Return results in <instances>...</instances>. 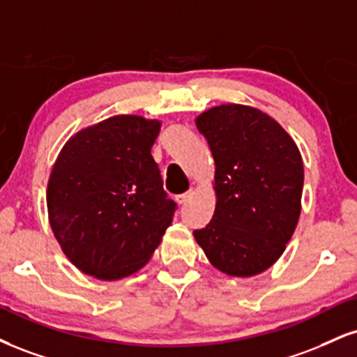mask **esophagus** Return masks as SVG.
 Instances as JSON below:
<instances>
[{
	"label": "esophagus",
	"mask_w": 357,
	"mask_h": 357,
	"mask_svg": "<svg viewBox=\"0 0 357 357\" xmlns=\"http://www.w3.org/2000/svg\"><path fill=\"white\" fill-rule=\"evenodd\" d=\"M191 196H192V191H186V192H183V195H178V196H176V203H178V204L188 203Z\"/></svg>",
	"instance_id": "esophagus-1"
}]
</instances>
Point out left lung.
Masks as SVG:
<instances>
[{
	"label": "left lung",
	"instance_id": "obj_1",
	"mask_svg": "<svg viewBox=\"0 0 357 357\" xmlns=\"http://www.w3.org/2000/svg\"><path fill=\"white\" fill-rule=\"evenodd\" d=\"M214 158L216 209L195 239L227 276L266 271L284 252L299 214L303 158L276 119L244 105H221L196 118Z\"/></svg>",
	"mask_w": 357,
	"mask_h": 357
}]
</instances>
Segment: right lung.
<instances>
[{"mask_svg": "<svg viewBox=\"0 0 357 357\" xmlns=\"http://www.w3.org/2000/svg\"><path fill=\"white\" fill-rule=\"evenodd\" d=\"M161 123L119 114L84 128L59 151L46 204L54 238L79 271L116 281L148 263L173 221L151 148Z\"/></svg>", "mask_w": 357, "mask_h": 357, "instance_id": "add662e5", "label": "right lung"}]
</instances>
